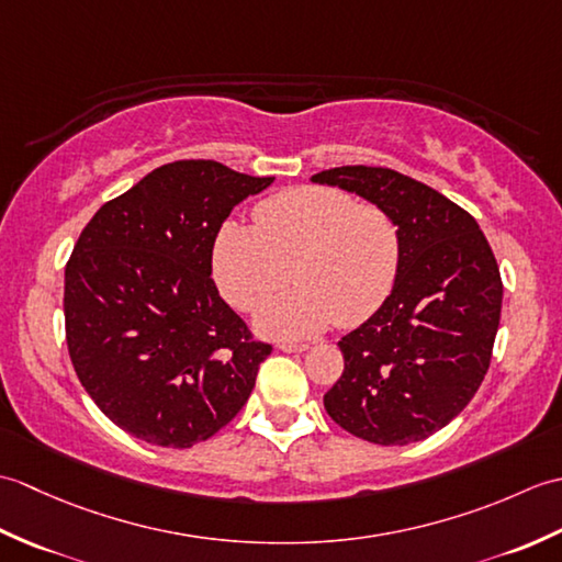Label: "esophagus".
Segmentation results:
<instances>
[{"label":"esophagus","instance_id":"obj_1","mask_svg":"<svg viewBox=\"0 0 562 562\" xmlns=\"http://www.w3.org/2000/svg\"><path fill=\"white\" fill-rule=\"evenodd\" d=\"M278 348L282 350V352H304L308 345L306 342H292V340H280L278 342Z\"/></svg>","mask_w":562,"mask_h":562}]
</instances>
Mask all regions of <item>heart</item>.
Masks as SVG:
<instances>
[{
	"label": "heart",
	"instance_id": "1",
	"mask_svg": "<svg viewBox=\"0 0 562 562\" xmlns=\"http://www.w3.org/2000/svg\"><path fill=\"white\" fill-rule=\"evenodd\" d=\"M256 226L224 222L212 274L232 306L250 312L288 280L296 288L260 306L256 324L272 338L355 328L389 300L401 268V232L391 214L348 190L300 186L258 202Z\"/></svg>",
	"mask_w": 562,
	"mask_h": 562
}]
</instances>
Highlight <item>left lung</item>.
I'll list each match as a JSON object with an SVG mask.
<instances>
[{
  "label": "left lung",
  "mask_w": 562,
  "mask_h": 562,
  "mask_svg": "<svg viewBox=\"0 0 562 562\" xmlns=\"http://www.w3.org/2000/svg\"><path fill=\"white\" fill-rule=\"evenodd\" d=\"M312 181L384 207L401 232L393 292L340 338L345 369L324 405L355 437L413 445L449 425L491 367L503 308L493 248L457 202L393 169L338 166Z\"/></svg>",
  "instance_id": "1"
}]
</instances>
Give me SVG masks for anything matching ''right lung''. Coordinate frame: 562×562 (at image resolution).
<instances>
[{"label": "right lung", "mask_w": 562, "mask_h": 562, "mask_svg": "<svg viewBox=\"0 0 562 562\" xmlns=\"http://www.w3.org/2000/svg\"><path fill=\"white\" fill-rule=\"evenodd\" d=\"M272 181L210 159L164 164L79 234L65 268L69 357L101 413L133 437L188 449L254 391L272 345L220 296L212 248L238 202Z\"/></svg>", "instance_id": "add662e5"}]
</instances>
